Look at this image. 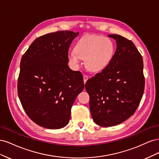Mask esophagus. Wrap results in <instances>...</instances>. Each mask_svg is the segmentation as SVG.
<instances>
[{"mask_svg":"<svg viewBox=\"0 0 159 159\" xmlns=\"http://www.w3.org/2000/svg\"><path fill=\"white\" fill-rule=\"evenodd\" d=\"M88 80V76L86 75H84V84L86 83V81Z\"/></svg>","mask_w":159,"mask_h":159,"instance_id":"obj_1","label":"esophagus"}]
</instances>
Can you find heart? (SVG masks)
<instances>
[{
	"instance_id": "heart-1",
	"label": "heart",
	"mask_w": 159,
	"mask_h": 159,
	"mask_svg": "<svg viewBox=\"0 0 159 159\" xmlns=\"http://www.w3.org/2000/svg\"><path fill=\"white\" fill-rule=\"evenodd\" d=\"M115 53V46L109 38L99 35L87 34L77 42L74 51L69 52L68 60L71 66L78 68L80 60L89 71L99 72L103 70L111 61Z\"/></svg>"
}]
</instances>
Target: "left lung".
Masks as SVG:
<instances>
[{"instance_id":"1","label":"left lung","mask_w":159,"mask_h":159,"mask_svg":"<svg viewBox=\"0 0 159 159\" xmlns=\"http://www.w3.org/2000/svg\"><path fill=\"white\" fill-rule=\"evenodd\" d=\"M108 36L116 41L113 59L85 85L91 117L96 124L105 127L117 125L132 116L145 88L143 57L135 46L120 35Z\"/></svg>"}]
</instances>
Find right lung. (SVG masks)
<instances>
[{
    "mask_svg": "<svg viewBox=\"0 0 159 159\" xmlns=\"http://www.w3.org/2000/svg\"><path fill=\"white\" fill-rule=\"evenodd\" d=\"M79 32L57 31L37 38L23 55L18 94L25 112L38 125L63 128L71 108L84 88L79 71L68 65V50Z\"/></svg>",
    "mask_w": 159,
    "mask_h": 159,
    "instance_id": "right-lung-1",
    "label": "right lung"
}]
</instances>
